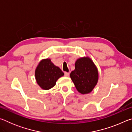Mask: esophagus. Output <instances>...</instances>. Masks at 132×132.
<instances>
[{"instance_id": "34e87169", "label": "esophagus", "mask_w": 132, "mask_h": 132, "mask_svg": "<svg viewBox=\"0 0 132 132\" xmlns=\"http://www.w3.org/2000/svg\"><path fill=\"white\" fill-rule=\"evenodd\" d=\"M64 76H65V77H69V73H68V72L64 73Z\"/></svg>"}]
</instances>
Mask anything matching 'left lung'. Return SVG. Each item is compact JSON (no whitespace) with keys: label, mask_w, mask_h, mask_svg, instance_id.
Wrapping results in <instances>:
<instances>
[{"label":"left lung","mask_w":132,"mask_h":132,"mask_svg":"<svg viewBox=\"0 0 132 132\" xmlns=\"http://www.w3.org/2000/svg\"><path fill=\"white\" fill-rule=\"evenodd\" d=\"M70 77L80 93L88 94L98 82L97 68L90 57L79 58L76 62L75 69L71 72Z\"/></svg>","instance_id":"8db88e82"}]
</instances>
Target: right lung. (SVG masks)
<instances>
[{
	"mask_svg": "<svg viewBox=\"0 0 132 132\" xmlns=\"http://www.w3.org/2000/svg\"><path fill=\"white\" fill-rule=\"evenodd\" d=\"M63 75L61 69L56 66L50 59L42 60L35 71L37 82L40 87L45 90L54 87L57 79Z\"/></svg>",
	"mask_w": 132,
	"mask_h": 132,
	"instance_id": "1",
	"label": "right lung"
}]
</instances>
